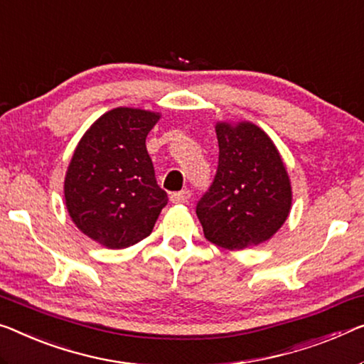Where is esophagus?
I'll use <instances>...</instances> for the list:
<instances>
[{"mask_svg":"<svg viewBox=\"0 0 364 364\" xmlns=\"http://www.w3.org/2000/svg\"><path fill=\"white\" fill-rule=\"evenodd\" d=\"M189 198H191V191H189V189H184V191L180 193H173L170 199L173 204H186Z\"/></svg>","mask_w":364,"mask_h":364,"instance_id":"obj_1","label":"esophagus"}]
</instances>
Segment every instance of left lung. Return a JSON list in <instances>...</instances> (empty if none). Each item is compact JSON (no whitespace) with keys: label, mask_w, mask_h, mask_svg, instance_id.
Returning a JSON list of instances; mask_svg holds the SVG:
<instances>
[{"label":"left lung","mask_w":364,"mask_h":364,"mask_svg":"<svg viewBox=\"0 0 364 364\" xmlns=\"http://www.w3.org/2000/svg\"><path fill=\"white\" fill-rule=\"evenodd\" d=\"M219 166L196 214L204 237L227 250L259 245L291 213L292 188L273 140L248 121L215 122Z\"/></svg>","instance_id":"1"}]
</instances>
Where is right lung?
Listing matches in <instances>:
<instances>
[{
  "instance_id": "add662e5",
  "label": "right lung",
  "mask_w": 364,
  "mask_h": 364,
  "mask_svg": "<svg viewBox=\"0 0 364 364\" xmlns=\"http://www.w3.org/2000/svg\"><path fill=\"white\" fill-rule=\"evenodd\" d=\"M161 114L114 107L83 134L65 175L70 219L91 240L119 250L150 235L168 203L145 139Z\"/></svg>"
}]
</instances>
